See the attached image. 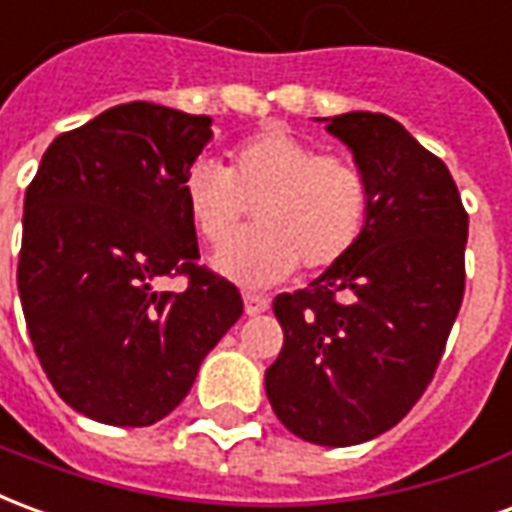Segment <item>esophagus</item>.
<instances>
[{
  "label": "esophagus",
  "mask_w": 512,
  "mask_h": 512,
  "mask_svg": "<svg viewBox=\"0 0 512 512\" xmlns=\"http://www.w3.org/2000/svg\"><path fill=\"white\" fill-rule=\"evenodd\" d=\"M271 301L266 296H257V293H244V310L246 315H260V312L268 310Z\"/></svg>",
  "instance_id": "1"
}]
</instances>
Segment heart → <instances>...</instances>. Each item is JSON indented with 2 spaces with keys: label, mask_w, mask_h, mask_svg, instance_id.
Returning a JSON list of instances; mask_svg holds the SVG:
<instances>
[{
  "label": "heart",
  "mask_w": 512,
  "mask_h": 512,
  "mask_svg": "<svg viewBox=\"0 0 512 512\" xmlns=\"http://www.w3.org/2000/svg\"><path fill=\"white\" fill-rule=\"evenodd\" d=\"M183 202L208 244L223 241L256 208L258 230L213 255L222 277L266 288L296 266L326 271L365 233L370 189L351 158L318 150L285 128H266L233 150V167L197 158L183 175Z\"/></svg>",
  "instance_id": "b5f03b06"
}]
</instances>
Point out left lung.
Here are the masks:
<instances>
[{"label": "left lung", "instance_id": "1", "mask_svg": "<svg viewBox=\"0 0 512 512\" xmlns=\"http://www.w3.org/2000/svg\"><path fill=\"white\" fill-rule=\"evenodd\" d=\"M370 189L354 252L274 299L285 332L266 370L279 422L321 447H351L395 428L436 373L463 301L469 216L444 161L397 120L323 117Z\"/></svg>", "mask_w": 512, "mask_h": 512}]
</instances>
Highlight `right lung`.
<instances>
[{"mask_svg": "<svg viewBox=\"0 0 512 512\" xmlns=\"http://www.w3.org/2000/svg\"><path fill=\"white\" fill-rule=\"evenodd\" d=\"M211 117L131 101L60 134L24 197L18 296L40 365L84 417L145 428L189 395L233 326L235 285L197 266L183 175ZM186 273L190 288L158 291Z\"/></svg>", "mask_w": 512, "mask_h": 512, "instance_id": "1", "label": "right lung"}]
</instances>
